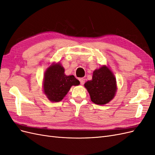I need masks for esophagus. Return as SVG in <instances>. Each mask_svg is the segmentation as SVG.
<instances>
[{
	"label": "esophagus",
	"mask_w": 155,
	"mask_h": 155,
	"mask_svg": "<svg viewBox=\"0 0 155 155\" xmlns=\"http://www.w3.org/2000/svg\"><path fill=\"white\" fill-rule=\"evenodd\" d=\"M79 81H80L81 85H83L84 83H85V79L84 78H80L79 79Z\"/></svg>",
	"instance_id": "1"
}]
</instances>
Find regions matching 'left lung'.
Listing matches in <instances>:
<instances>
[{
  "mask_svg": "<svg viewBox=\"0 0 155 155\" xmlns=\"http://www.w3.org/2000/svg\"><path fill=\"white\" fill-rule=\"evenodd\" d=\"M91 101L97 105H105L113 99L117 90L114 75L105 65L93 72L92 79L85 83Z\"/></svg>",
  "mask_w": 155,
  "mask_h": 155,
  "instance_id": "obj_1",
  "label": "left lung"
}]
</instances>
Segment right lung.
Returning <instances> with one entry per match:
<instances>
[{"mask_svg":"<svg viewBox=\"0 0 155 155\" xmlns=\"http://www.w3.org/2000/svg\"><path fill=\"white\" fill-rule=\"evenodd\" d=\"M79 83L73 75L64 74V68L59 63L52 64L45 73L44 93L51 101L59 102L67 95L72 86H77Z\"/></svg>","mask_w":155,"mask_h":155,"instance_id":"add662e5","label":"right lung"}]
</instances>
